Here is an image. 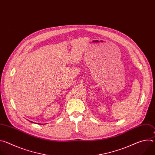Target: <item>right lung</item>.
Wrapping results in <instances>:
<instances>
[{"label":"right lung","instance_id":"1","mask_svg":"<svg viewBox=\"0 0 155 155\" xmlns=\"http://www.w3.org/2000/svg\"><path fill=\"white\" fill-rule=\"evenodd\" d=\"M32 123H33V122H32Z\"/></svg>","mask_w":155,"mask_h":155}]
</instances>
